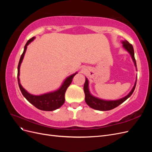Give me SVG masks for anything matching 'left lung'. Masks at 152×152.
Wrapping results in <instances>:
<instances>
[{
    "mask_svg": "<svg viewBox=\"0 0 152 152\" xmlns=\"http://www.w3.org/2000/svg\"><path fill=\"white\" fill-rule=\"evenodd\" d=\"M122 44H123L124 48L131 54L132 60L134 61V65L136 67V62L134 58V49H133L132 44H130L127 40H124L122 42ZM88 84H89L88 80H87V78H86V82L84 86V91L85 93V101L86 103L88 104L91 108L93 109L100 110V111H107V110H110L116 108L118 105H120L123 102H125L128 98L130 97L135 89L136 81L135 82L134 86L133 87V88L132 91L130 92L129 94L127 96H126V97H124L121 99L115 100V101H105V100L100 99L94 97V96H92L89 93V88H88Z\"/></svg>",
    "mask_w": 152,
    "mask_h": 152,
    "instance_id": "8db88e82",
    "label": "left lung"
}]
</instances>
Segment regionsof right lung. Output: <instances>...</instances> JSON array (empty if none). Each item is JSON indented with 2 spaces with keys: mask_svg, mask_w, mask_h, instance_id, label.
I'll list each match as a JSON object with an SVG mask.
<instances>
[{
  "mask_svg": "<svg viewBox=\"0 0 152 152\" xmlns=\"http://www.w3.org/2000/svg\"><path fill=\"white\" fill-rule=\"evenodd\" d=\"M35 39V37L31 38L27 41L26 44L25 45L23 53L21 54V58L20 59L19 63H18V85H19L20 91L21 92L22 94L23 95L24 97L28 101V102L33 104L34 106L41 110H44V111H53V110H56L61 107V106L65 103V92L68 87V86L70 85L72 83V81L73 77L75 75L76 73L73 74L68 77L67 79L63 82L61 87L56 91L53 92V93H49L48 94H42L40 96H34L29 94L28 92H26V90L24 89L23 87L21 86L20 82V68L21 63L22 62L25 53L26 52V50L27 48V45H28L32 40Z\"/></svg>",
  "mask_w": 152,
  "mask_h": 152,
  "instance_id": "add662e5",
  "label": "right lung"
}]
</instances>
